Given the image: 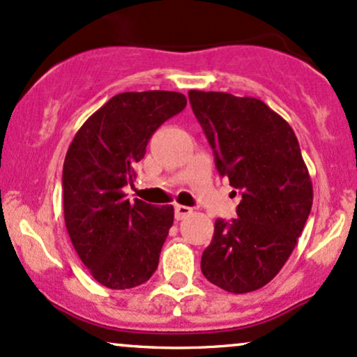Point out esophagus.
<instances>
[{
	"label": "esophagus",
	"instance_id": "esophagus-1",
	"mask_svg": "<svg viewBox=\"0 0 357 357\" xmlns=\"http://www.w3.org/2000/svg\"><path fill=\"white\" fill-rule=\"evenodd\" d=\"M189 214H192L190 207L180 206V204L175 206V219H177V221H182V219H185Z\"/></svg>",
	"mask_w": 357,
	"mask_h": 357
}]
</instances>
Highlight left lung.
Instances as JSON below:
<instances>
[{"label":"left lung","instance_id":"1","mask_svg":"<svg viewBox=\"0 0 357 357\" xmlns=\"http://www.w3.org/2000/svg\"><path fill=\"white\" fill-rule=\"evenodd\" d=\"M219 174L241 192L236 219H218L200 270L231 294L265 287L290 258L312 209V180L290 125L256 98L189 91Z\"/></svg>","mask_w":357,"mask_h":357}]
</instances>
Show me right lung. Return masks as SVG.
Returning <instances> with one entry per match:
<instances>
[{"instance_id": "1", "label": "right lung", "mask_w": 357, "mask_h": 357, "mask_svg": "<svg viewBox=\"0 0 357 357\" xmlns=\"http://www.w3.org/2000/svg\"><path fill=\"white\" fill-rule=\"evenodd\" d=\"M187 106L172 91L121 92L87 119L72 139L62 172L63 219L89 273L113 290L150 280L174 224V207L130 202L135 165L151 135Z\"/></svg>"}]
</instances>
